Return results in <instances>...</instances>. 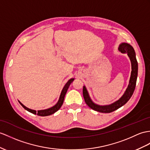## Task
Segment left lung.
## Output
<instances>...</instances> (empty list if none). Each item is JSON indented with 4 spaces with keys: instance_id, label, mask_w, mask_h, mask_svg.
I'll use <instances>...</instances> for the list:
<instances>
[{
    "instance_id": "left-lung-1",
    "label": "left lung",
    "mask_w": 150,
    "mask_h": 150,
    "mask_svg": "<svg viewBox=\"0 0 150 150\" xmlns=\"http://www.w3.org/2000/svg\"><path fill=\"white\" fill-rule=\"evenodd\" d=\"M118 50L122 53H127L128 56L130 58V60L131 61L132 72H131L129 85L128 86V88H127L125 93L123 95V96L118 100L115 102L113 104L107 105H99L93 103L92 100L90 99L86 87L84 86L83 88V94L85 103L91 109H92L96 111L100 112L109 113L116 110V109L123 106L124 104H125L129 100L134 92L135 88H136V85L138 72V64L136 57V53H135L133 47L127 43H122L120 45Z\"/></svg>"
}]
</instances>
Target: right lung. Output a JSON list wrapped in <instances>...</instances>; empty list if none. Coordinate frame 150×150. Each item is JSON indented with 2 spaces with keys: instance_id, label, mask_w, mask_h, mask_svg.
<instances>
[{
  "instance_id": "1",
  "label": "right lung",
  "mask_w": 150,
  "mask_h": 150,
  "mask_svg": "<svg viewBox=\"0 0 150 150\" xmlns=\"http://www.w3.org/2000/svg\"><path fill=\"white\" fill-rule=\"evenodd\" d=\"M74 78H72L71 79H69V81H67V83L65 84L62 91V92H61L59 100H58L57 104L54 105L53 107H52V108H50L49 109H45V110H40V111H36L35 110H32V109H29L27 107H25V105L23 104H21L20 101H19V103H20V104L21 105H22V107L25 109H26L27 111H29L30 112L33 113V114L37 115L38 116H49V115H52V114H53V113L57 112L58 110V109H59L61 108L62 105L65 94H66V93H67V91L69 88V86H70L71 83L73 81H74Z\"/></svg>"
}]
</instances>
